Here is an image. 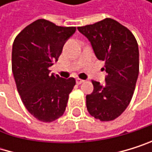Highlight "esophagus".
I'll list each match as a JSON object with an SVG mask.
<instances>
[{
  "instance_id": "esophagus-1",
  "label": "esophagus",
  "mask_w": 152,
  "mask_h": 152,
  "mask_svg": "<svg viewBox=\"0 0 152 152\" xmlns=\"http://www.w3.org/2000/svg\"><path fill=\"white\" fill-rule=\"evenodd\" d=\"M85 82V80H83V79H80V78H77V83L79 85V84H82V83H84Z\"/></svg>"
}]
</instances>
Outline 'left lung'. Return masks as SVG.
Masks as SVG:
<instances>
[{"mask_svg":"<svg viewBox=\"0 0 152 152\" xmlns=\"http://www.w3.org/2000/svg\"><path fill=\"white\" fill-rule=\"evenodd\" d=\"M92 45L98 60L105 62L103 85L92 81L94 90L86 95L89 114L101 121L117 118L129 106L139 75V46L129 29L106 18L94 24L77 27Z\"/></svg>","mask_w":152,"mask_h":152,"instance_id":"8db88e82","label":"left lung"}]
</instances>
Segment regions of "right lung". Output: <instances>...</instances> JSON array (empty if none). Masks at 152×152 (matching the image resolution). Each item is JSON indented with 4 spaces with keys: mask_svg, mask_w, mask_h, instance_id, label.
Segmentation results:
<instances>
[{
    "mask_svg": "<svg viewBox=\"0 0 152 152\" xmlns=\"http://www.w3.org/2000/svg\"><path fill=\"white\" fill-rule=\"evenodd\" d=\"M75 29L39 19L14 39L12 70L17 90L26 109L40 121L52 122L66 110L75 80L50 74L49 67L58 61Z\"/></svg>",
    "mask_w": 152,
    "mask_h": 152,
    "instance_id": "obj_1",
    "label": "right lung"
}]
</instances>
